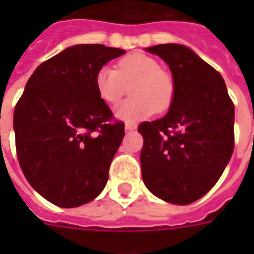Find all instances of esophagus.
Wrapping results in <instances>:
<instances>
[{"label":"esophagus","instance_id":"esophagus-1","mask_svg":"<svg viewBox=\"0 0 254 254\" xmlns=\"http://www.w3.org/2000/svg\"><path fill=\"white\" fill-rule=\"evenodd\" d=\"M137 129V125L133 123H127L125 124V130H135Z\"/></svg>","mask_w":254,"mask_h":254}]
</instances>
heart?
I'll use <instances>...</instances> for the list:
<instances>
[{
  "label": "heart",
  "instance_id": "heart-1",
  "mask_svg": "<svg viewBox=\"0 0 254 254\" xmlns=\"http://www.w3.org/2000/svg\"><path fill=\"white\" fill-rule=\"evenodd\" d=\"M133 99L116 108V116L124 121H138L151 116L157 109L163 111L171 103L174 84L171 77L161 69L154 58L142 53L129 54L121 58L117 69L104 65L96 72L95 87L99 96L108 104H117L127 85L131 84Z\"/></svg>",
  "mask_w": 254,
  "mask_h": 254
}]
</instances>
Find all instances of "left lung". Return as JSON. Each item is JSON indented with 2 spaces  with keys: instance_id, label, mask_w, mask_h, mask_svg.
<instances>
[{
  "instance_id": "8db88e82",
  "label": "left lung",
  "mask_w": 254,
  "mask_h": 254,
  "mask_svg": "<svg viewBox=\"0 0 254 254\" xmlns=\"http://www.w3.org/2000/svg\"><path fill=\"white\" fill-rule=\"evenodd\" d=\"M166 62L174 95L165 117L138 127L142 179L171 204L200 199L216 185L235 146V107L224 79L192 50L178 43L147 47Z\"/></svg>"
}]
</instances>
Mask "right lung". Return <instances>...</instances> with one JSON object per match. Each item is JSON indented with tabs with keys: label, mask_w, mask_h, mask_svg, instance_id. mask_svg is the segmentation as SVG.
Segmentation results:
<instances>
[{
	"label": "right lung",
	"mask_w": 254,
	"mask_h": 254,
	"mask_svg": "<svg viewBox=\"0 0 254 254\" xmlns=\"http://www.w3.org/2000/svg\"><path fill=\"white\" fill-rule=\"evenodd\" d=\"M125 50L76 45L43 62L14 109L21 169L35 191L63 208L99 196L123 142V123L95 87L96 72Z\"/></svg>",
	"instance_id": "add662e5"
}]
</instances>
